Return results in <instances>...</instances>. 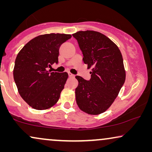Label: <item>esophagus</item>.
I'll return each instance as SVG.
<instances>
[{
	"mask_svg": "<svg viewBox=\"0 0 152 152\" xmlns=\"http://www.w3.org/2000/svg\"><path fill=\"white\" fill-rule=\"evenodd\" d=\"M68 76H69L70 77H74V75L70 73V72H68Z\"/></svg>",
	"mask_w": 152,
	"mask_h": 152,
	"instance_id": "obj_1",
	"label": "esophagus"
}]
</instances>
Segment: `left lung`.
I'll return each mask as SVG.
<instances>
[{
	"mask_svg": "<svg viewBox=\"0 0 152 152\" xmlns=\"http://www.w3.org/2000/svg\"><path fill=\"white\" fill-rule=\"evenodd\" d=\"M77 41L83 61L92 68L89 81L76 76V102L82 111L99 115L111 107L123 86L126 72L121 52L104 34L93 30L72 34Z\"/></svg>",
	"mask_w": 152,
	"mask_h": 152,
	"instance_id": "8db88e82",
	"label": "left lung"
}]
</instances>
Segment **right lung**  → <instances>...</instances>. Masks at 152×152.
<instances>
[{"mask_svg": "<svg viewBox=\"0 0 152 152\" xmlns=\"http://www.w3.org/2000/svg\"><path fill=\"white\" fill-rule=\"evenodd\" d=\"M70 34L51 33L34 37L18 53L13 70L23 99L33 109L45 110L57 102L68 77L67 72H51L58 63L59 50Z\"/></svg>", "mask_w": 152, "mask_h": 152, "instance_id": "right-lung-1", "label": "right lung"}]
</instances>
